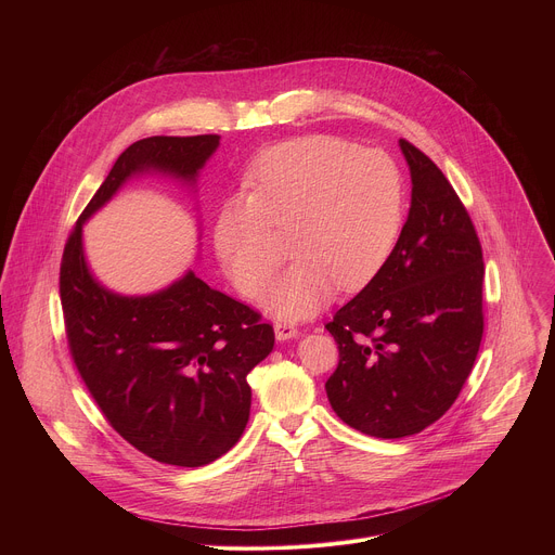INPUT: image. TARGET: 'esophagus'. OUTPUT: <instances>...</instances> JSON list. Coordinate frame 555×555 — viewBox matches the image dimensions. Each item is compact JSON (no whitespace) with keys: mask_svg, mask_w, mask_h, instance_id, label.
<instances>
[{"mask_svg":"<svg viewBox=\"0 0 555 555\" xmlns=\"http://www.w3.org/2000/svg\"><path fill=\"white\" fill-rule=\"evenodd\" d=\"M274 334H276L279 340H289V338L298 336V327L287 323V321H276L274 323Z\"/></svg>","mask_w":555,"mask_h":555,"instance_id":"34e87169","label":"esophagus"}]
</instances>
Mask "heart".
<instances>
[{
  "label": "heart",
  "mask_w": 555,
  "mask_h": 555,
  "mask_svg": "<svg viewBox=\"0 0 555 555\" xmlns=\"http://www.w3.org/2000/svg\"><path fill=\"white\" fill-rule=\"evenodd\" d=\"M253 184V195L221 208L212 244L232 285L257 298L279 263L272 228L292 230L296 259L263 298L279 319L315 313L336 285L362 287L400 240L404 178L379 149L360 151L332 135L296 138L261 155Z\"/></svg>",
  "instance_id": "heart-1"
}]
</instances>
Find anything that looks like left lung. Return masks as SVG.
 <instances>
[{
  "mask_svg": "<svg viewBox=\"0 0 555 555\" xmlns=\"http://www.w3.org/2000/svg\"><path fill=\"white\" fill-rule=\"evenodd\" d=\"M411 210L390 257L325 330L340 360L325 390L351 428L400 439L459 398L483 338V250L441 169L400 140Z\"/></svg>",
  "mask_w": 555,
  "mask_h": 555,
  "instance_id": "1",
  "label": "left lung"
}]
</instances>
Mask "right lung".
I'll list each match as a JSON object with an SVG mask.
<instances>
[{"label":"right lung","mask_w":555,"mask_h":555,"mask_svg":"<svg viewBox=\"0 0 555 555\" xmlns=\"http://www.w3.org/2000/svg\"><path fill=\"white\" fill-rule=\"evenodd\" d=\"M219 135H151L127 146L78 217L61 259V307L72 360L112 428L142 454L199 467L240 441L248 373L270 356L261 313L208 287L193 270L146 296L101 285L83 255V223L142 173L195 184Z\"/></svg>","instance_id":"right-lung-1"}]
</instances>
